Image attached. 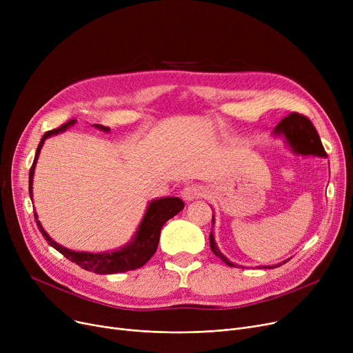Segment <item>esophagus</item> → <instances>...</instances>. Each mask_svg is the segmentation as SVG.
<instances>
[{
    "instance_id": "esophagus-1",
    "label": "esophagus",
    "mask_w": 353,
    "mask_h": 353,
    "mask_svg": "<svg viewBox=\"0 0 353 353\" xmlns=\"http://www.w3.org/2000/svg\"><path fill=\"white\" fill-rule=\"evenodd\" d=\"M200 196H201V189L199 186H196V184H192V186H186L181 190V197H183V200H186V201H193Z\"/></svg>"
}]
</instances>
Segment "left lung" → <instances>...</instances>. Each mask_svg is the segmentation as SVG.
<instances>
[{
    "label": "left lung",
    "instance_id": "obj_1",
    "mask_svg": "<svg viewBox=\"0 0 353 353\" xmlns=\"http://www.w3.org/2000/svg\"><path fill=\"white\" fill-rule=\"evenodd\" d=\"M274 137H283L286 144L290 147V150L294 154H302V156H314V157H327L325 148L322 145L321 137L316 132V128L313 127L312 121L298 113H292L288 117H285L279 124H277L273 130ZM212 226H214V216L212 219ZM210 249L212 252L223 261L228 266H237L229 259L221 253L217 248V243L214 242L213 232H210ZM289 261V259H288ZM288 261H283L281 263H276L272 266H261L265 269H274L277 266L285 265Z\"/></svg>",
    "mask_w": 353,
    "mask_h": 353
}]
</instances>
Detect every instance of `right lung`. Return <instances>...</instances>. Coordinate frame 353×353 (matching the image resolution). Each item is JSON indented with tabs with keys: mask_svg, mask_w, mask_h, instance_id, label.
Returning <instances> with one entry per match:
<instances>
[{
	"mask_svg": "<svg viewBox=\"0 0 353 353\" xmlns=\"http://www.w3.org/2000/svg\"><path fill=\"white\" fill-rule=\"evenodd\" d=\"M76 120H70L68 123L63 124L59 128H54L51 132H47L39 147H37L35 157L30 170V197L32 200V179H34V170L37 165V160L40 157V152L44 145V141L51 137L57 136L60 133H64L65 130L71 125H74ZM94 128H99L100 132L108 133L110 128L104 127L101 124H91ZM184 208V203L179 197H160L150 200L148 206L145 209V213L140 221V225L132 237L130 242H127L124 246L110 250V252H101V253H91V252H76L61 246L60 243L51 239V236L44 230L41 226V221L39 220V216L34 212V217L39 226L40 232L46 237L50 246H52L55 250H59L64 257L72 263L79 265L81 269L94 272L97 274H111V273H121L127 270H134L145 265L150 261L152 256L156 253L159 240H160V230L167 220L176 216L179 212H181Z\"/></svg>",
	"mask_w": 353,
	"mask_h": 353,
	"instance_id": "1",
	"label": "right lung"
}]
</instances>
